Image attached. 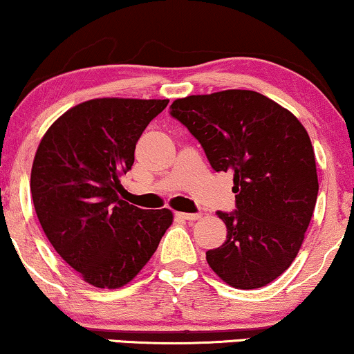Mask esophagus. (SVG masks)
I'll return each instance as SVG.
<instances>
[{
    "label": "esophagus",
    "mask_w": 354,
    "mask_h": 354,
    "mask_svg": "<svg viewBox=\"0 0 354 354\" xmlns=\"http://www.w3.org/2000/svg\"><path fill=\"white\" fill-rule=\"evenodd\" d=\"M177 217L182 220H189V222H195L202 217L201 214H185V212H177Z\"/></svg>",
    "instance_id": "34e87169"
}]
</instances>
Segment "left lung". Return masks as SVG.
Masks as SVG:
<instances>
[{"mask_svg":"<svg viewBox=\"0 0 354 354\" xmlns=\"http://www.w3.org/2000/svg\"><path fill=\"white\" fill-rule=\"evenodd\" d=\"M170 114L202 144L212 169L234 174L236 210L218 212L227 240L207 252L210 268L234 288L272 283L297 259L317 203L306 129L280 104L245 89L176 99Z\"/></svg>","mask_w":354,"mask_h":354,"instance_id":"1","label":"left lung"}]
</instances>
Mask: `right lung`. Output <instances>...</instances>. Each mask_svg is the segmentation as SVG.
I'll return each instance as SVG.
<instances>
[{"label":"right lung","instance_id":"obj_1","mask_svg":"<svg viewBox=\"0 0 354 354\" xmlns=\"http://www.w3.org/2000/svg\"><path fill=\"white\" fill-rule=\"evenodd\" d=\"M169 99L99 97L66 111L32 160L35 210L54 250L86 283L120 288L145 267L172 225L169 209L119 197L139 137Z\"/></svg>","mask_w":354,"mask_h":354}]
</instances>
